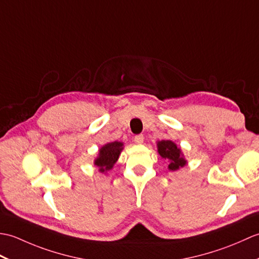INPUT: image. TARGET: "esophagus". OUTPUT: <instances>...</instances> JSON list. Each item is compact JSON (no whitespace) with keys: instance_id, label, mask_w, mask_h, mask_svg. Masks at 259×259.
Returning a JSON list of instances; mask_svg holds the SVG:
<instances>
[{"instance_id":"34e87169","label":"esophagus","mask_w":259,"mask_h":259,"mask_svg":"<svg viewBox=\"0 0 259 259\" xmlns=\"http://www.w3.org/2000/svg\"><path fill=\"white\" fill-rule=\"evenodd\" d=\"M144 136L142 135H137V136H135V142L136 144H138V145H141L142 142H144Z\"/></svg>"}]
</instances>
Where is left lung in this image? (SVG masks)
Segmentation results:
<instances>
[{
    "label": "left lung",
    "mask_w": 259,
    "mask_h": 259,
    "mask_svg": "<svg viewBox=\"0 0 259 259\" xmlns=\"http://www.w3.org/2000/svg\"><path fill=\"white\" fill-rule=\"evenodd\" d=\"M158 152L162 158L167 159L169 161L168 168L170 170L179 169L180 167H184L186 164V160L181 155V151L179 148H177L175 142L170 140H162L158 142Z\"/></svg>",
    "instance_id": "obj_1"
}]
</instances>
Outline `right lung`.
I'll use <instances>...</instances> for the list:
<instances>
[{"label":"right lung","instance_id":"add662e5","mask_svg":"<svg viewBox=\"0 0 259 259\" xmlns=\"http://www.w3.org/2000/svg\"><path fill=\"white\" fill-rule=\"evenodd\" d=\"M121 150H122V144L121 142L114 141L107 144L100 149V153H99V157L96 159L95 164L101 172L110 170L113 167L115 161L118 160Z\"/></svg>","mask_w":259,"mask_h":259}]
</instances>
